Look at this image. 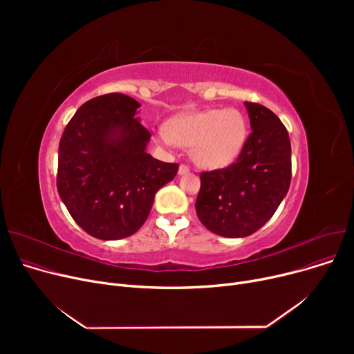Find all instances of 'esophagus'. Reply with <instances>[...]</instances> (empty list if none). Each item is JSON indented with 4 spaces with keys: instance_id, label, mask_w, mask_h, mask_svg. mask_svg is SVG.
<instances>
[{
    "instance_id": "obj_1",
    "label": "esophagus",
    "mask_w": 354,
    "mask_h": 354,
    "mask_svg": "<svg viewBox=\"0 0 354 354\" xmlns=\"http://www.w3.org/2000/svg\"><path fill=\"white\" fill-rule=\"evenodd\" d=\"M187 174H189V166L182 163V165L179 166V175H187Z\"/></svg>"
}]
</instances>
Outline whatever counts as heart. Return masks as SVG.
Listing matches in <instances>:
<instances>
[{
  "label": "heart",
  "instance_id": "b5f03b06",
  "mask_svg": "<svg viewBox=\"0 0 354 354\" xmlns=\"http://www.w3.org/2000/svg\"><path fill=\"white\" fill-rule=\"evenodd\" d=\"M247 120L238 109H208L175 118L158 138L166 143L192 147L194 160L208 169L231 165L247 140Z\"/></svg>",
  "mask_w": 354,
  "mask_h": 354
}]
</instances>
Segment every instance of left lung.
I'll list each match as a JSON object with an SVG mask.
<instances>
[{"label":"left lung","mask_w":354,"mask_h":354,"mask_svg":"<svg viewBox=\"0 0 354 354\" xmlns=\"http://www.w3.org/2000/svg\"><path fill=\"white\" fill-rule=\"evenodd\" d=\"M252 132L236 160L201 172L199 221L211 232L241 238L274 215L291 182V143L283 122L263 104L245 102Z\"/></svg>","instance_id":"left-lung-1"}]
</instances>
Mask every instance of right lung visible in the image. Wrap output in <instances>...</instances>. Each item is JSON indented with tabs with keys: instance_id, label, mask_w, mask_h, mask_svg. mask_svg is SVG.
<instances>
[{
	"instance_id": "1",
	"label": "right lung",
	"mask_w": 354,
	"mask_h": 354,
	"mask_svg": "<svg viewBox=\"0 0 354 354\" xmlns=\"http://www.w3.org/2000/svg\"><path fill=\"white\" fill-rule=\"evenodd\" d=\"M139 107L122 93L97 96L79 107L60 139L59 195L77 225L99 239L135 234L179 169L146 153L152 135L136 118Z\"/></svg>"
}]
</instances>
